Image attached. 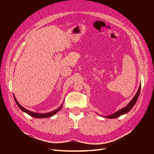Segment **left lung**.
<instances>
[{
    "instance_id": "1",
    "label": "left lung",
    "mask_w": 154,
    "mask_h": 154,
    "mask_svg": "<svg viewBox=\"0 0 154 154\" xmlns=\"http://www.w3.org/2000/svg\"><path fill=\"white\" fill-rule=\"evenodd\" d=\"M140 91H141V84H140V85H139V87L138 91H137L136 94H135V96L132 98V100L130 101V103L127 106H125L124 108L118 110L117 112H116L115 113H114L112 114L109 115V116H103V117H104L105 118L114 119V118H118V117H119V116L128 112L132 109V107L134 106V105L136 104V101H137L138 97H139V94H140Z\"/></svg>"
}]
</instances>
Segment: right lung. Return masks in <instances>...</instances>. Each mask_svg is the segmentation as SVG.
Returning <instances> with one entry per match:
<instances>
[{"label":"right lung","mask_w":154,"mask_h":154,"mask_svg":"<svg viewBox=\"0 0 154 154\" xmlns=\"http://www.w3.org/2000/svg\"><path fill=\"white\" fill-rule=\"evenodd\" d=\"M14 99H15V101L16 102L17 105H18V106L19 107V108L23 111L24 112L27 113V114H29V116H31V117H33V118H50L51 117V116H53L54 115H55L56 114H57L58 112H59L60 110L62 109V106H63V104L62 103L61 105H60L58 108L57 109H56L52 112H48V113H36V112H31L28 110L26 109L25 108H24V107H22L19 103H18V102L17 101L16 97H15V96H14Z\"/></svg>","instance_id":"add662e5"}]
</instances>
